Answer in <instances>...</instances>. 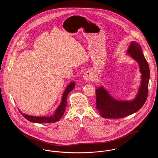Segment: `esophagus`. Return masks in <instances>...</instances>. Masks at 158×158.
Segmentation results:
<instances>
[{"label":"esophagus","instance_id":"obj_1","mask_svg":"<svg viewBox=\"0 0 158 158\" xmlns=\"http://www.w3.org/2000/svg\"><path fill=\"white\" fill-rule=\"evenodd\" d=\"M83 78L86 82H89L92 80V75L89 71H86L83 75Z\"/></svg>","mask_w":158,"mask_h":158}]
</instances>
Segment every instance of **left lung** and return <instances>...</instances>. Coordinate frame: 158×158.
<instances>
[{"mask_svg": "<svg viewBox=\"0 0 158 158\" xmlns=\"http://www.w3.org/2000/svg\"><path fill=\"white\" fill-rule=\"evenodd\" d=\"M127 54L135 60L142 74L140 86L135 98L131 101L117 100L110 95L104 87L96 89V106L101 117L105 118H120L138 111L146 101L150 78L149 64L143 55L140 45L132 41L128 47Z\"/></svg>", "mask_w": 158, "mask_h": 158, "instance_id": "left-lung-1", "label": "left lung"}]
</instances>
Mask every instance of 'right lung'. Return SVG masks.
Instances as JSON below:
<instances>
[{
  "label": "right lung",
  "mask_w": 158,
  "mask_h": 158,
  "mask_svg": "<svg viewBox=\"0 0 158 158\" xmlns=\"http://www.w3.org/2000/svg\"><path fill=\"white\" fill-rule=\"evenodd\" d=\"M75 86V82H70L64 91L63 94L61 97V103L59 106L57 108L56 111H54V114L51 116H32L28 115L27 114H23L20 110L19 112L23 115V117L27 120L30 121L32 123H55L60 120L61 117L63 115L64 113L66 110V104H67V98L68 95L71 90H73Z\"/></svg>",
  "instance_id": "right-lung-1"
}]
</instances>
